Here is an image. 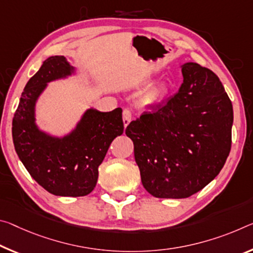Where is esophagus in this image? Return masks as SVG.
Listing matches in <instances>:
<instances>
[{"instance_id":"esophagus-1","label":"esophagus","mask_w":253,"mask_h":253,"mask_svg":"<svg viewBox=\"0 0 253 253\" xmlns=\"http://www.w3.org/2000/svg\"><path fill=\"white\" fill-rule=\"evenodd\" d=\"M123 122H124V127H127L131 122V112L129 110H124L123 112Z\"/></svg>"}]
</instances>
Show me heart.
<instances>
[{
	"label": "heart",
	"instance_id": "b5f03b06",
	"mask_svg": "<svg viewBox=\"0 0 253 253\" xmlns=\"http://www.w3.org/2000/svg\"><path fill=\"white\" fill-rule=\"evenodd\" d=\"M169 93L170 86L167 83H155L143 92L141 98H139V106L145 108V109H151V108L159 106L160 103L164 101Z\"/></svg>",
	"mask_w": 253,
	"mask_h": 253
}]
</instances>
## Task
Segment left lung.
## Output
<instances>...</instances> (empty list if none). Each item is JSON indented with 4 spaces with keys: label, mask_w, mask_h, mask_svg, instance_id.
<instances>
[{
    "label": "left lung",
    "mask_w": 253,
    "mask_h": 253,
    "mask_svg": "<svg viewBox=\"0 0 253 253\" xmlns=\"http://www.w3.org/2000/svg\"><path fill=\"white\" fill-rule=\"evenodd\" d=\"M178 93L133 120L126 135L145 189L156 198H187L202 190L231 151L233 107L217 75L182 64Z\"/></svg>",
    "instance_id": "1"
}]
</instances>
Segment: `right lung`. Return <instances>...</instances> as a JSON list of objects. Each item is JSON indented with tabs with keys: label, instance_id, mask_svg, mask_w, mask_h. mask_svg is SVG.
Listing matches in <instances>:
<instances>
[{
	"label": "right lung",
	"instance_id": "add662e5",
	"mask_svg": "<svg viewBox=\"0 0 253 253\" xmlns=\"http://www.w3.org/2000/svg\"><path fill=\"white\" fill-rule=\"evenodd\" d=\"M64 56H50L26 84L12 122L20 161L43 189L62 197H81L94 189L98 168L111 142L124 133L123 110L87 108L69 133L54 135L37 124L36 106L48 83L78 76Z\"/></svg>",
	"mask_w": 253,
	"mask_h": 253
}]
</instances>
